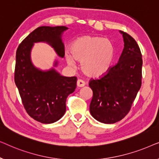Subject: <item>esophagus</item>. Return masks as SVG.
Instances as JSON below:
<instances>
[{"instance_id": "esophagus-1", "label": "esophagus", "mask_w": 159, "mask_h": 159, "mask_svg": "<svg viewBox=\"0 0 159 159\" xmlns=\"http://www.w3.org/2000/svg\"><path fill=\"white\" fill-rule=\"evenodd\" d=\"M77 87H79V88H82V87H84L85 85V82L82 80H78L77 82Z\"/></svg>"}]
</instances>
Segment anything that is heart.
I'll list each match as a JSON object with an SVG mask.
<instances>
[{
	"label": "heart",
	"instance_id": "1",
	"mask_svg": "<svg viewBox=\"0 0 159 159\" xmlns=\"http://www.w3.org/2000/svg\"><path fill=\"white\" fill-rule=\"evenodd\" d=\"M71 55H66L69 66L75 67V61L81 62L84 75L96 77L103 75L109 68L114 56V46L107 38L84 35L74 41L70 46Z\"/></svg>",
	"mask_w": 159,
	"mask_h": 159
}]
</instances>
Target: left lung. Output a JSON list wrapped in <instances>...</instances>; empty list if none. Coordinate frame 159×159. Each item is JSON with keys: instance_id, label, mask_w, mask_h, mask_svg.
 <instances>
[{"instance_id": "8db88e82", "label": "left lung", "mask_w": 159, "mask_h": 159, "mask_svg": "<svg viewBox=\"0 0 159 159\" xmlns=\"http://www.w3.org/2000/svg\"><path fill=\"white\" fill-rule=\"evenodd\" d=\"M122 33L125 48L119 61L99 78L90 79L93 90L90 111L100 122L114 124L131 109L142 84V54L134 39Z\"/></svg>"}]
</instances>
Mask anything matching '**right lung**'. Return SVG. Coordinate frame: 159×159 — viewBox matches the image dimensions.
Listing matches in <instances>:
<instances>
[{
    "instance_id": "right-lung-1",
    "label": "right lung",
    "mask_w": 159,
    "mask_h": 159,
    "mask_svg": "<svg viewBox=\"0 0 159 159\" xmlns=\"http://www.w3.org/2000/svg\"><path fill=\"white\" fill-rule=\"evenodd\" d=\"M67 29L64 26L38 27L16 50L14 81L23 106L32 118L43 124L53 123L63 116L67 97L77 87V77H63L54 69L38 70L30 60V51L33 43L47 42L63 58L65 51L61 35Z\"/></svg>"
}]
</instances>
